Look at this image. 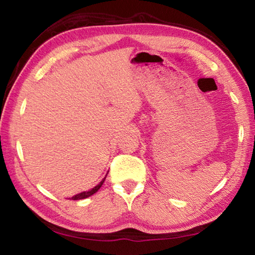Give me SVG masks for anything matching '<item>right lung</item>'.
I'll list each match as a JSON object with an SVG mask.
<instances>
[{
	"label": "right lung",
	"instance_id": "obj_1",
	"mask_svg": "<svg viewBox=\"0 0 255 255\" xmlns=\"http://www.w3.org/2000/svg\"><path fill=\"white\" fill-rule=\"evenodd\" d=\"M106 178H107V175L101 180L100 183L97 184L96 187H93L91 190H88V191H83V192L77 193V195L73 196L72 198H70V199H72V200H81V199H85V198H88V197H91L92 195H94V193H96V192L98 191L99 189H100V188L102 187V184H103V182H105Z\"/></svg>",
	"mask_w": 255,
	"mask_h": 255
}]
</instances>
